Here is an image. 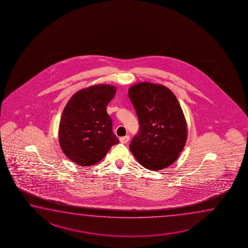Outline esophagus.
Listing matches in <instances>:
<instances>
[{"label":"esophagus","instance_id":"obj_1","mask_svg":"<svg viewBox=\"0 0 248 248\" xmlns=\"http://www.w3.org/2000/svg\"><path fill=\"white\" fill-rule=\"evenodd\" d=\"M120 141H121L122 143H126V142H128V141H129V136H126L121 137V138H120Z\"/></svg>","mask_w":248,"mask_h":248}]
</instances>
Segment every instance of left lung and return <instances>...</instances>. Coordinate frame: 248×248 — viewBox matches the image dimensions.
<instances>
[{"mask_svg": "<svg viewBox=\"0 0 248 248\" xmlns=\"http://www.w3.org/2000/svg\"><path fill=\"white\" fill-rule=\"evenodd\" d=\"M128 97L140 123L129 145L132 154L149 170L172 165L187 139L186 121L177 97L165 85L150 82L133 84Z\"/></svg>", "mask_w": 248, "mask_h": 248, "instance_id": "left-lung-1", "label": "left lung"}]
</instances>
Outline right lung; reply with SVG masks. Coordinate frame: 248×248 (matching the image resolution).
<instances>
[{
  "label": "right lung",
  "mask_w": 248,
  "mask_h": 248,
  "mask_svg": "<svg viewBox=\"0 0 248 248\" xmlns=\"http://www.w3.org/2000/svg\"><path fill=\"white\" fill-rule=\"evenodd\" d=\"M116 86L99 83L75 93L64 107L59 125V143L68 159L80 166L97 164L119 139L112 132L107 105Z\"/></svg>",
  "instance_id": "add662e5"
}]
</instances>
